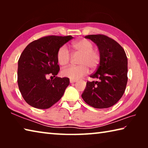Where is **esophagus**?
<instances>
[{"label": "esophagus", "mask_w": 148, "mask_h": 148, "mask_svg": "<svg viewBox=\"0 0 148 148\" xmlns=\"http://www.w3.org/2000/svg\"><path fill=\"white\" fill-rule=\"evenodd\" d=\"M77 82V80H76V79H70V82H71V84H72V83H75V82Z\"/></svg>", "instance_id": "1"}]
</instances>
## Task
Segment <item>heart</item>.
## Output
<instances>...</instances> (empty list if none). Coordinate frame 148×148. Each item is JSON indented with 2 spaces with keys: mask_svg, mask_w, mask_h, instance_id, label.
Masks as SVG:
<instances>
[{
  "mask_svg": "<svg viewBox=\"0 0 148 148\" xmlns=\"http://www.w3.org/2000/svg\"><path fill=\"white\" fill-rule=\"evenodd\" d=\"M74 53L79 54L78 66H71L64 69L61 71L62 76L72 79H77L86 75L89 69L93 71L101 62V53L94 49V44L87 39H81L72 44ZM58 63L62 66H66L71 60V53L66 46L59 47L57 53Z\"/></svg>",
  "mask_w": 148,
  "mask_h": 148,
  "instance_id": "heart-1",
  "label": "heart"
}]
</instances>
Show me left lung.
<instances>
[{"label": "left lung", "instance_id": "obj_1", "mask_svg": "<svg viewBox=\"0 0 148 148\" xmlns=\"http://www.w3.org/2000/svg\"><path fill=\"white\" fill-rule=\"evenodd\" d=\"M97 45L101 53V62L90 77L99 81L87 82L82 99L95 108H107L116 104L126 89L127 57L121 45L104 34L85 36Z\"/></svg>", "mask_w": 148, "mask_h": 148}]
</instances>
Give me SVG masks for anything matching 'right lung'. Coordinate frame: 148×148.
Instances as JSON below:
<instances>
[{"instance_id":"1","label":"right lung","mask_w":148,"mask_h":148,"mask_svg":"<svg viewBox=\"0 0 148 148\" xmlns=\"http://www.w3.org/2000/svg\"><path fill=\"white\" fill-rule=\"evenodd\" d=\"M72 38L55 35L42 37L27 45L22 52L18 61L17 84L30 106L47 109L62 97L70 80L56 76L60 70L57 53L60 47ZM49 75L55 78L47 80Z\"/></svg>"}]
</instances>
